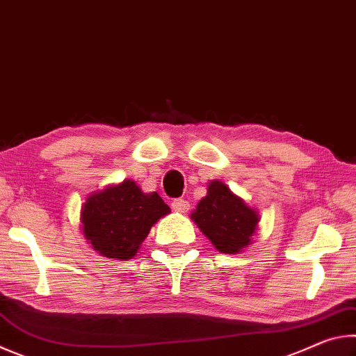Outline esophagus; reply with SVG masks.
<instances>
[{"label": "esophagus", "mask_w": 356, "mask_h": 356, "mask_svg": "<svg viewBox=\"0 0 356 356\" xmlns=\"http://www.w3.org/2000/svg\"><path fill=\"white\" fill-rule=\"evenodd\" d=\"M171 207H172L174 210H176V212H179V213H185V212H188L190 204H188V201L182 200V197H177V200L172 201Z\"/></svg>", "instance_id": "1"}]
</instances>
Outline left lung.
Instances as JSON below:
<instances>
[{"label":"left lung","instance_id":"obj_1","mask_svg":"<svg viewBox=\"0 0 356 356\" xmlns=\"http://www.w3.org/2000/svg\"><path fill=\"white\" fill-rule=\"evenodd\" d=\"M191 218L215 248L225 254H236L250 245L259 221L254 210L218 180L210 182L207 196L197 202Z\"/></svg>","mask_w":356,"mask_h":356}]
</instances>
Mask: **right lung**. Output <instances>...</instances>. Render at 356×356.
I'll return each instance as SVG.
<instances>
[{"instance_id": "1", "label": "right lung", "mask_w": 356, "mask_h": 356, "mask_svg": "<svg viewBox=\"0 0 356 356\" xmlns=\"http://www.w3.org/2000/svg\"><path fill=\"white\" fill-rule=\"evenodd\" d=\"M171 212L159 193H143L124 180L89 196L81 210L83 232L102 256L131 259L156 221Z\"/></svg>"}]
</instances>
